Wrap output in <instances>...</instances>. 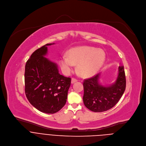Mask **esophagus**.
Listing matches in <instances>:
<instances>
[{
  "label": "esophagus",
  "instance_id": "1",
  "mask_svg": "<svg viewBox=\"0 0 146 146\" xmlns=\"http://www.w3.org/2000/svg\"><path fill=\"white\" fill-rule=\"evenodd\" d=\"M76 81H77V79H76V78H72V81H71L72 84H73V83H74V82H76Z\"/></svg>",
  "mask_w": 146,
  "mask_h": 146
}]
</instances>
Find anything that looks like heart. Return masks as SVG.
Wrapping results in <instances>:
<instances>
[{"instance_id": "b5f03b06", "label": "heart", "mask_w": 146, "mask_h": 146, "mask_svg": "<svg viewBox=\"0 0 146 146\" xmlns=\"http://www.w3.org/2000/svg\"><path fill=\"white\" fill-rule=\"evenodd\" d=\"M105 53L102 50L90 46H81L70 49L68 55L64 54L59 60L62 69L65 73L72 72L75 64L77 70L83 77L96 74L105 60Z\"/></svg>"}]
</instances>
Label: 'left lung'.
<instances>
[{"label": "left lung", "instance_id": "1", "mask_svg": "<svg viewBox=\"0 0 146 146\" xmlns=\"http://www.w3.org/2000/svg\"><path fill=\"white\" fill-rule=\"evenodd\" d=\"M101 73L85 79L83 83V102L94 112H103L113 108L122 96L126 88V78L123 66L118 68V74L114 83L109 86L101 85L99 80Z\"/></svg>", "mask_w": 146, "mask_h": 146}]
</instances>
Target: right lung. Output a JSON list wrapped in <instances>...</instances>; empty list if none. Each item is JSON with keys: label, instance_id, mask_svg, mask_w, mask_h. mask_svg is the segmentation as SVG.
<instances>
[{"label": "right lung", "instance_id": "obj_1", "mask_svg": "<svg viewBox=\"0 0 146 146\" xmlns=\"http://www.w3.org/2000/svg\"><path fill=\"white\" fill-rule=\"evenodd\" d=\"M47 44L36 50L27 60L25 70V92L31 105L41 112L54 114L66 104L71 78L59 73L56 64L44 56Z\"/></svg>", "mask_w": 146, "mask_h": 146}]
</instances>
